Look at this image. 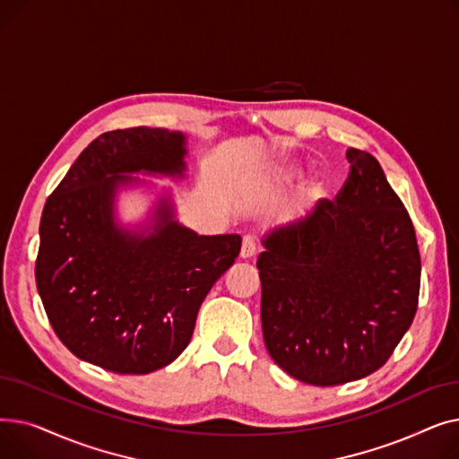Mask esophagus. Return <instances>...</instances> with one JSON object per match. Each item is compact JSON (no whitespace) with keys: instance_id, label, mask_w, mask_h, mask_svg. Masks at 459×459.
<instances>
[{"instance_id":"esophagus-1","label":"esophagus","mask_w":459,"mask_h":459,"mask_svg":"<svg viewBox=\"0 0 459 459\" xmlns=\"http://www.w3.org/2000/svg\"><path fill=\"white\" fill-rule=\"evenodd\" d=\"M256 253V244L255 239L251 236H244V242H242V251H239V256H242L244 260H249L253 258Z\"/></svg>"}]
</instances>
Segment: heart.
<instances>
[{"label":"heart","instance_id":"1","mask_svg":"<svg viewBox=\"0 0 459 459\" xmlns=\"http://www.w3.org/2000/svg\"><path fill=\"white\" fill-rule=\"evenodd\" d=\"M299 175H301V169H299L298 165H294V163H281V165H277V167L272 169L270 180H272V184H273L275 187H282V186H286V184L294 182ZM303 191H305L307 197H315L316 193L320 191V180H318V178H310V180L305 184V189H303Z\"/></svg>","mask_w":459,"mask_h":459}]
</instances>
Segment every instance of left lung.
<instances>
[{"label":"left lung","mask_w":459,"mask_h":459,"mask_svg":"<svg viewBox=\"0 0 459 459\" xmlns=\"http://www.w3.org/2000/svg\"><path fill=\"white\" fill-rule=\"evenodd\" d=\"M334 203L262 238L264 342L292 377L331 387L385 365L411 327L420 255L411 220L379 161L348 149Z\"/></svg>","instance_id":"8db88e82"}]
</instances>
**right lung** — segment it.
I'll use <instances>...</instances> for the list:
<instances>
[{"label": "right lung", "mask_w": 459, "mask_h": 459, "mask_svg": "<svg viewBox=\"0 0 459 459\" xmlns=\"http://www.w3.org/2000/svg\"><path fill=\"white\" fill-rule=\"evenodd\" d=\"M186 156L182 132H106L44 204L39 296L59 341L91 365L117 374L171 365L189 344L210 288L239 255L238 234L199 236L184 227L169 189L143 223H120L118 193L152 186L134 175L180 180Z\"/></svg>", "instance_id": "obj_1"}]
</instances>
